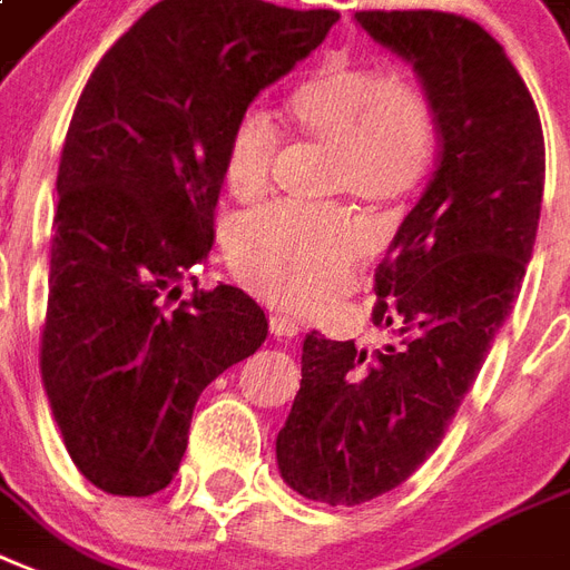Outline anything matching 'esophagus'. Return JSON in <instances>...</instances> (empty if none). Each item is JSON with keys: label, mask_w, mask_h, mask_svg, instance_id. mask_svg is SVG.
Wrapping results in <instances>:
<instances>
[{"label": "esophagus", "mask_w": 570, "mask_h": 570, "mask_svg": "<svg viewBox=\"0 0 570 570\" xmlns=\"http://www.w3.org/2000/svg\"><path fill=\"white\" fill-rule=\"evenodd\" d=\"M269 331L282 336V340H291V336H297L303 331V324L297 318H291V315L276 312V315H269Z\"/></svg>", "instance_id": "34e87169"}]
</instances>
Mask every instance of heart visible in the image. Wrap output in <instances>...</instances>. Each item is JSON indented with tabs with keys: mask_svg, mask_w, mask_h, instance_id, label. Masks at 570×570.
Here are the masks:
<instances>
[{
	"mask_svg": "<svg viewBox=\"0 0 570 570\" xmlns=\"http://www.w3.org/2000/svg\"><path fill=\"white\" fill-rule=\"evenodd\" d=\"M291 128L327 149L324 195L372 209L400 207L430 174L439 126L430 96L409 77L331 57L291 89ZM279 135L261 110H243L222 147V179L239 204L267 195ZM366 234L345 207L264 209L228 234L230 267L252 291L291 309H318L363 258Z\"/></svg>",
	"mask_w": 570,
	"mask_h": 570,
	"instance_id": "obj_1",
	"label": "heart"
}]
</instances>
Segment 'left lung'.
I'll list each match as a JSON object with an SVG mask.
<instances>
[{
  "instance_id": "1",
  "label": "left lung",
  "mask_w": 570,
  "mask_h": 570,
  "mask_svg": "<svg viewBox=\"0 0 570 570\" xmlns=\"http://www.w3.org/2000/svg\"><path fill=\"white\" fill-rule=\"evenodd\" d=\"M412 59L442 156L375 269L379 351L309 333L303 382L276 439L282 478L306 499L363 504L409 481L444 439L523 288L544 195V131L495 38L444 11H357Z\"/></svg>"
}]
</instances>
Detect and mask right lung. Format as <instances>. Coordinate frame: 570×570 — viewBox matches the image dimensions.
I'll list each match as a JSON object with an SVG mask.
<instances>
[{"label":"right lung","instance_id":"right-lung-1","mask_svg":"<svg viewBox=\"0 0 570 570\" xmlns=\"http://www.w3.org/2000/svg\"><path fill=\"white\" fill-rule=\"evenodd\" d=\"M336 20L261 0H161L77 98L41 375L71 460L105 493L165 490L204 387L267 340L264 309L234 285L173 301L213 246L230 122Z\"/></svg>","mask_w":570,"mask_h":570}]
</instances>
